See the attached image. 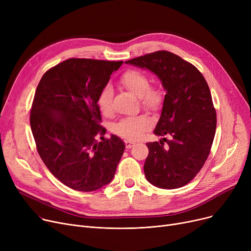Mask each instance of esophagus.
Wrapping results in <instances>:
<instances>
[{"mask_svg":"<svg viewBox=\"0 0 251 251\" xmlns=\"http://www.w3.org/2000/svg\"><path fill=\"white\" fill-rule=\"evenodd\" d=\"M135 144L134 141H131V140H125V146H126V149H131Z\"/></svg>","mask_w":251,"mask_h":251,"instance_id":"esophagus-1","label":"esophagus"}]
</instances>
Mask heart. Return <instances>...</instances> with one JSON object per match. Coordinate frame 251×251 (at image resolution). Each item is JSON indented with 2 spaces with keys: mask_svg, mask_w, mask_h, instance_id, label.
Here are the masks:
<instances>
[{
  "mask_svg": "<svg viewBox=\"0 0 251 251\" xmlns=\"http://www.w3.org/2000/svg\"><path fill=\"white\" fill-rule=\"evenodd\" d=\"M121 84L130 92L139 98L141 105L149 111L157 112L163 105V91L151 85V80L147 74L138 70H128L120 79ZM98 105L104 116L113 114V88L105 85L99 96ZM151 123V118L147 115H138L122 119L113 126L114 133L127 139H137Z\"/></svg>",
  "mask_w": 251,
  "mask_h": 251,
  "instance_id": "b5f03b06",
  "label": "heart"
}]
</instances>
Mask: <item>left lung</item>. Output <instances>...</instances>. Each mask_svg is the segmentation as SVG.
Here are the masks:
<instances>
[{
    "label": "left lung",
    "instance_id": "obj_1",
    "mask_svg": "<svg viewBox=\"0 0 251 251\" xmlns=\"http://www.w3.org/2000/svg\"><path fill=\"white\" fill-rule=\"evenodd\" d=\"M125 63L152 72L166 90L153 133L171 137L147 143V180L163 189L186 185L204 165L216 133L217 115L205 79L192 64L167 50Z\"/></svg>",
    "mask_w": 251,
    "mask_h": 251
}]
</instances>
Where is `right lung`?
<instances>
[{
	"instance_id": "obj_1",
	"label": "right lung",
	"mask_w": 251,
	"mask_h": 251,
	"mask_svg": "<svg viewBox=\"0 0 251 251\" xmlns=\"http://www.w3.org/2000/svg\"><path fill=\"white\" fill-rule=\"evenodd\" d=\"M122 64L68 59L48 70L37 85L30 112L37 151L50 172L74 190L109 184L124 152L121 138L103 137L98 105L101 89Z\"/></svg>"
}]
</instances>
